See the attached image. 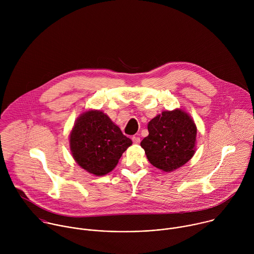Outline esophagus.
Here are the masks:
<instances>
[{
    "label": "esophagus",
    "instance_id": "34e87169",
    "mask_svg": "<svg viewBox=\"0 0 254 254\" xmlns=\"http://www.w3.org/2000/svg\"><path fill=\"white\" fill-rule=\"evenodd\" d=\"M131 139H132L133 143H138V142L140 141V137L137 136V135H133V136L131 137Z\"/></svg>",
    "mask_w": 254,
    "mask_h": 254
}]
</instances>
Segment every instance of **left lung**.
Here are the masks:
<instances>
[{
    "mask_svg": "<svg viewBox=\"0 0 254 254\" xmlns=\"http://www.w3.org/2000/svg\"><path fill=\"white\" fill-rule=\"evenodd\" d=\"M148 130L140 146L154 167L171 172L193 157L197 128L185 112H163L149 123Z\"/></svg>",
    "mask_w": 254,
    "mask_h": 254,
    "instance_id": "8db88e82",
    "label": "left lung"
}]
</instances>
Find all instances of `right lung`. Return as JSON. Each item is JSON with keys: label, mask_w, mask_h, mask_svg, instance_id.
<instances>
[{"label": "right lung", "mask_w": 254, "mask_h": 254, "mask_svg": "<svg viewBox=\"0 0 254 254\" xmlns=\"http://www.w3.org/2000/svg\"><path fill=\"white\" fill-rule=\"evenodd\" d=\"M132 143L102 112L81 115L70 133V150L76 163L95 176L110 173Z\"/></svg>", "instance_id": "obj_1"}]
</instances>
